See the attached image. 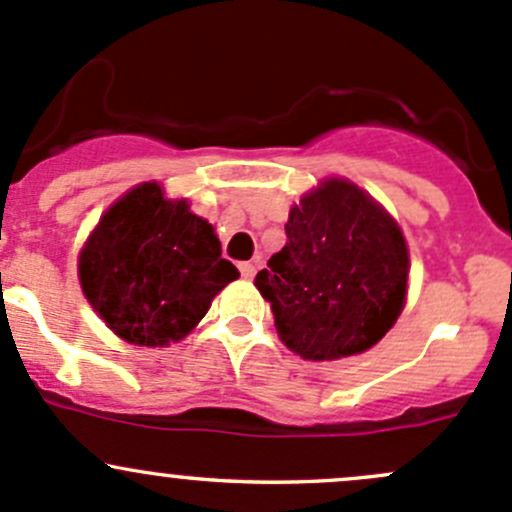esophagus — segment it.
I'll use <instances>...</instances> for the list:
<instances>
[{
    "label": "esophagus",
    "mask_w": 512,
    "mask_h": 512,
    "mask_svg": "<svg viewBox=\"0 0 512 512\" xmlns=\"http://www.w3.org/2000/svg\"><path fill=\"white\" fill-rule=\"evenodd\" d=\"M257 272V262H240V275L245 277V280H252Z\"/></svg>",
    "instance_id": "esophagus-1"
}]
</instances>
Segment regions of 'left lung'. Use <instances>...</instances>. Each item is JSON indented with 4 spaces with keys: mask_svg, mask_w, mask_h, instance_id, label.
<instances>
[{
    "mask_svg": "<svg viewBox=\"0 0 512 512\" xmlns=\"http://www.w3.org/2000/svg\"><path fill=\"white\" fill-rule=\"evenodd\" d=\"M287 245L257 272L282 344L332 361L374 347L399 319L409 247L396 220L344 178H327L289 210Z\"/></svg>",
    "mask_w": 512,
    "mask_h": 512,
    "instance_id": "1",
    "label": "left lung"
}]
</instances>
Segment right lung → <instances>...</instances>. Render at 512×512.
I'll use <instances>...</instances> for the list:
<instances>
[{"label":"right lung","instance_id":"1","mask_svg":"<svg viewBox=\"0 0 512 512\" xmlns=\"http://www.w3.org/2000/svg\"><path fill=\"white\" fill-rule=\"evenodd\" d=\"M237 277L213 225L190 213L188 200L165 198L158 183L118 198L79 255L81 289L94 312L138 347L188 337Z\"/></svg>","mask_w":512,"mask_h":512}]
</instances>
